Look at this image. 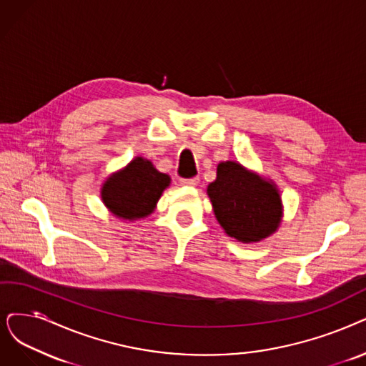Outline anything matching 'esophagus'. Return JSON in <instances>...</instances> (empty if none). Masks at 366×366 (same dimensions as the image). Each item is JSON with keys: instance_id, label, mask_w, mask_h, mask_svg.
I'll list each match as a JSON object with an SVG mask.
<instances>
[{"instance_id": "34e87169", "label": "esophagus", "mask_w": 366, "mask_h": 366, "mask_svg": "<svg viewBox=\"0 0 366 366\" xmlns=\"http://www.w3.org/2000/svg\"><path fill=\"white\" fill-rule=\"evenodd\" d=\"M182 186H189V187H194L199 183V179L198 177H192V179H182L180 180Z\"/></svg>"}]
</instances>
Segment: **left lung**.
<instances>
[{"label": "left lung", "mask_w": 366, "mask_h": 366, "mask_svg": "<svg viewBox=\"0 0 366 366\" xmlns=\"http://www.w3.org/2000/svg\"><path fill=\"white\" fill-rule=\"evenodd\" d=\"M207 195L217 222L239 242H259L281 224L282 201L276 184L239 162L227 160L217 165Z\"/></svg>", "instance_id": "8db88e82"}]
</instances>
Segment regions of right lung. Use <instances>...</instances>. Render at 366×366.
I'll list each match as a JSON object with an SVG mask.
<instances>
[{
	"label": "right lung",
	"mask_w": 366,
	"mask_h": 366,
	"mask_svg": "<svg viewBox=\"0 0 366 366\" xmlns=\"http://www.w3.org/2000/svg\"><path fill=\"white\" fill-rule=\"evenodd\" d=\"M169 183V175L159 172L150 160L135 157L127 167L109 175L100 195L112 214L135 221L153 213Z\"/></svg>",
	"instance_id": "add662e5"
}]
</instances>
